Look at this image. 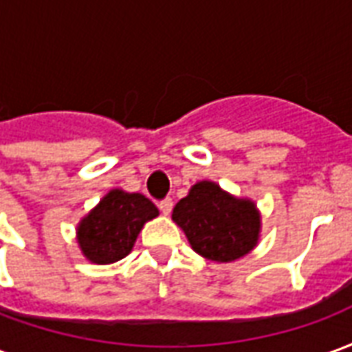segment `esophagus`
<instances>
[{
  "instance_id": "34e87169",
  "label": "esophagus",
  "mask_w": 352,
  "mask_h": 352,
  "mask_svg": "<svg viewBox=\"0 0 352 352\" xmlns=\"http://www.w3.org/2000/svg\"><path fill=\"white\" fill-rule=\"evenodd\" d=\"M158 207H160L162 213H164V214H169V213H171V207H173V201H171V198L162 199L160 204H158Z\"/></svg>"
}]
</instances>
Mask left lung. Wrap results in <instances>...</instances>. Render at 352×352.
Returning <instances> with one entry per match:
<instances>
[{
    "label": "left lung",
    "mask_w": 352,
    "mask_h": 352,
    "mask_svg": "<svg viewBox=\"0 0 352 352\" xmlns=\"http://www.w3.org/2000/svg\"><path fill=\"white\" fill-rule=\"evenodd\" d=\"M192 249L214 262L245 256L258 241L260 214L249 199H237L219 184L201 181L173 209Z\"/></svg>",
    "instance_id": "left-lung-1"
}]
</instances>
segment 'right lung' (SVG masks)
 <instances>
[{"label":"right lung","mask_w":352,"mask_h":352,"mask_svg":"<svg viewBox=\"0 0 352 352\" xmlns=\"http://www.w3.org/2000/svg\"><path fill=\"white\" fill-rule=\"evenodd\" d=\"M154 217H158V209L148 198L111 190L79 224L80 249L96 264L116 262L131 251L143 224Z\"/></svg>","instance_id":"add662e5"}]
</instances>
